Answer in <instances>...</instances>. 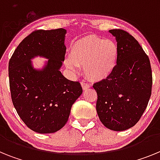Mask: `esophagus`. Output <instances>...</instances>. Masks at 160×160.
<instances>
[{
    "label": "esophagus",
    "instance_id": "esophagus-1",
    "mask_svg": "<svg viewBox=\"0 0 160 160\" xmlns=\"http://www.w3.org/2000/svg\"><path fill=\"white\" fill-rule=\"evenodd\" d=\"M81 85H82V89L84 90H87V89H89L90 87V84H88V83H87V82H82Z\"/></svg>",
    "mask_w": 160,
    "mask_h": 160
}]
</instances>
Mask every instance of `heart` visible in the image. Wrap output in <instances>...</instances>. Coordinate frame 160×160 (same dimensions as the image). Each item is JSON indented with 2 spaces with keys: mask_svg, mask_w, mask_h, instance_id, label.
I'll return each instance as SVG.
<instances>
[{
  "mask_svg": "<svg viewBox=\"0 0 160 160\" xmlns=\"http://www.w3.org/2000/svg\"><path fill=\"white\" fill-rule=\"evenodd\" d=\"M70 55L65 59V65L72 72L83 66L85 75L94 82L102 81L116 69L119 58V48L112 40L98 37H86L73 42Z\"/></svg>",
  "mask_w": 160,
  "mask_h": 160,
  "instance_id": "obj_1",
  "label": "heart"
}]
</instances>
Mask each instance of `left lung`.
<instances>
[{"label":"left lung","mask_w":160,"mask_h":160,"mask_svg":"<svg viewBox=\"0 0 160 160\" xmlns=\"http://www.w3.org/2000/svg\"><path fill=\"white\" fill-rule=\"evenodd\" d=\"M119 48L116 69L110 77L94 83L96 110L108 129L122 131L140 119L152 95L150 60L134 37L122 29L109 30Z\"/></svg>","instance_id":"left-lung-1"}]
</instances>
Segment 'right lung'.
I'll return each instance as SVG.
<instances>
[{
  "label": "right lung",
  "instance_id": "1",
  "mask_svg": "<svg viewBox=\"0 0 160 160\" xmlns=\"http://www.w3.org/2000/svg\"><path fill=\"white\" fill-rule=\"evenodd\" d=\"M66 33L64 29L33 31L19 44L8 62L12 104L25 125L40 134L62 129L82 93L79 82L68 80L60 71ZM38 56L48 59L41 70L31 61Z\"/></svg>",
  "mask_w": 160,
  "mask_h": 160
}]
</instances>
